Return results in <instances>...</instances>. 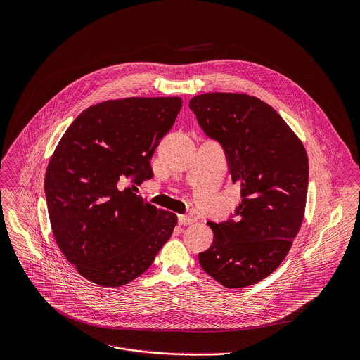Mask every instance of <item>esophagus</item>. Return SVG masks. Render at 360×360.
I'll list each match as a JSON object with an SVG mask.
<instances>
[{
    "label": "esophagus",
    "mask_w": 360,
    "mask_h": 360,
    "mask_svg": "<svg viewBox=\"0 0 360 360\" xmlns=\"http://www.w3.org/2000/svg\"><path fill=\"white\" fill-rule=\"evenodd\" d=\"M195 216L193 214H179V224L180 226H188V224H193L195 221Z\"/></svg>",
    "instance_id": "1"
}]
</instances>
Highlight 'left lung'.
I'll return each mask as SVG.
<instances>
[{
  "instance_id": "left-lung-1",
  "label": "left lung",
  "mask_w": 360,
  "mask_h": 360,
  "mask_svg": "<svg viewBox=\"0 0 360 360\" xmlns=\"http://www.w3.org/2000/svg\"><path fill=\"white\" fill-rule=\"evenodd\" d=\"M188 106L206 136L221 144L233 184L241 187L237 219L207 223L213 243L200 264L227 288L252 285L280 266L301 229L308 155L285 120L257 97L206 93Z\"/></svg>"
}]
</instances>
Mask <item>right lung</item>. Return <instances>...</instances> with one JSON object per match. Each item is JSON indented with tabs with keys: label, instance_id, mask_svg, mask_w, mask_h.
<instances>
[{
	"label": "right lung",
	"instance_id": "obj_1",
	"mask_svg": "<svg viewBox=\"0 0 360 360\" xmlns=\"http://www.w3.org/2000/svg\"><path fill=\"white\" fill-rule=\"evenodd\" d=\"M179 97L96 103L68 127L52 154L44 190L55 241L87 280L122 287L141 276L170 238L177 216L137 195L154 176L151 158L172 129ZM135 184L123 189L122 179Z\"/></svg>",
	"mask_w": 360,
	"mask_h": 360
}]
</instances>
